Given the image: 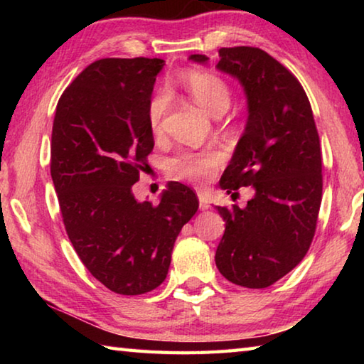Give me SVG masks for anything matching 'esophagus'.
Wrapping results in <instances>:
<instances>
[{
    "label": "esophagus",
    "mask_w": 364,
    "mask_h": 364,
    "mask_svg": "<svg viewBox=\"0 0 364 364\" xmlns=\"http://www.w3.org/2000/svg\"><path fill=\"white\" fill-rule=\"evenodd\" d=\"M197 197H199L200 210H208V208H210V204H208V199H207L205 193H202V191H199V193H197Z\"/></svg>",
    "instance_id": "1"
}]
</instances>
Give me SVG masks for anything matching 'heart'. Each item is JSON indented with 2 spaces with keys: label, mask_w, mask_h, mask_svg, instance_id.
Returning <instances> with one entry per match:
<instances>
[{
  "label": "heart",
  "mask_w": 364,
  "mask_h": 364,
  "mask_svg": "<svg viewBox=\"0 0 364 364\" xmlns=\"http://www.w3.org/2000/svg\"><path fill=\"white\" fill-rule=\"evenodd\" d=\"M188 93L213 115L223 114L231 102V88L218 73L204 69H189L181 75ZM167 110V96L162 91L154 95L147 104V123L154 134L162 132ZM225 152L218 147L204 151H181L165 164L168 175L176 180L204 184L212 180L215 171L223 164Z\"/></svg>",
  "instance_id": "obj_1"
}]
</instances>
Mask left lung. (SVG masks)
Instances as JSON below:
<instances>
[{
	"mask_svg": "<svg viewBox=\"0 0 364 364\" xmlns=\"http://www.w3.org/2000/svg\"><path fill=\"white\" fill-rule=\"evenodd\" d=\"M218 69L242 83L249 120L220 180L255 196L239 208L218 207L225 234L215 263L232 284L263 289L304 260L316 231L323 196L319 134L304 86L260 48L220 49ZM207 63L204 54H193Z\"/></svg>",
	"mask_w": 364,
	"mask_h": 364,
	"instance_id": "1",
	"label": "left lung"
}]
</instances>
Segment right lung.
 <instances>
[{
	"mask_svg": "<svg viewBox=\"0 0 364 364\" xmlns=\"http://www.w3.org/2000/svg\"><path fill=\"white\" fill-rule=\"evenodd\" d=\"M162 59L95 60L59 97L51 134V178L80 260L120 295H141L167 278L171 250L199 200L171 183L159 205L132 186L152 152L147 104Z\"/></svg>",
	"mask_w": 364,
	"mask_h": 364,
	"instance_id": "add662e5",
	"label": "right lung"
}]
</instances>
